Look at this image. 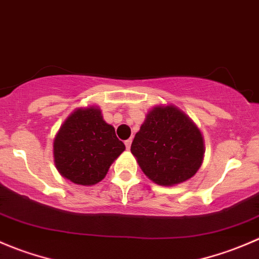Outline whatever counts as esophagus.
I'll list each match as a JSON object with an SVG mask.
<instances>
[{
    "label": "esophagus",
    "mask_w": 259,
    "mask_h": 259,
    "mask_svg": "<svg viewBox=\"0 0 259 259\" xmlns=\"http://www.w3.org/2000/svg\"><path fill=\"white\" fill-rule=\"evenodd\" d=\"M125 147H126V149H127V150L130 149V147H132V139L125 140Z\"/></svg>",
    "instance_id": "1"
}]
</instances>
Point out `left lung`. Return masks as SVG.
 Segmentation results:
<instances>
[{
  "label": "left lung",
  "instance_id": "obj_1",
  "mask_svg": "<svg viewBox=\"0 0 259 259\" xmlns=\"http://www.w3.org/2000/svg\"><path fill=\"white\" fill-rule=\"evenodd\" d=\"M132 153L144 175L160 186L190 180L201 167L205 143L188 115L175 105H157L135 134Z\"/></svg>",
  "mask_w": 259,
  "mask_h": 259
}]
</instances>
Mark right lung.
<instances>
[{
    "mask_svg": "<svg viewBox=\"0 0 259 259\" xmlns=\"http://www.w3.org/2000/svg\"><path fill=\"white\" fill-rule=\"evenodd\" d=\"M125 150L112 125L96 105L78 107L63 122L53 142L58 172L76 185L94 186Z\"/></svg>",
    "mask_w": 259,
    "mask_h": 259,
    "instance_id": "add662e5",
    "label": "right lung"
}]
</instances>
